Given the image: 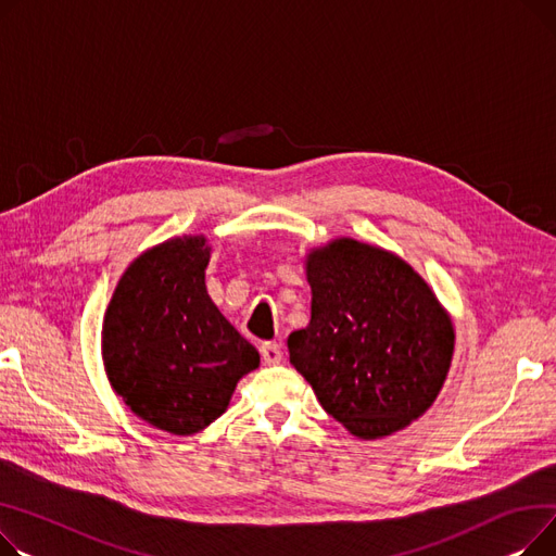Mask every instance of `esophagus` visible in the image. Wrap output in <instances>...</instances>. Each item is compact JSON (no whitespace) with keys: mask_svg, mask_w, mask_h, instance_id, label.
I'll list each match as a JSON object with an SVG mask.
<instances>
[{"mask_svg":"<svg viewBox=\"0 0 556 556\" xmlns=\"http://www.w3.org/2000/svg\"><path fill=\"white\" fill-rule=\"evenodd\" d=\"M260 354H263V362L267 366H276L282 362V348L278 343H271V341L263 343L260 345Z\"/></svg>","mask_w":556,"mask_h":556,"instance_id":"34e87169","label":"esophagus"}]
</instances>
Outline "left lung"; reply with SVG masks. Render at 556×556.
<instances>
[{
  "mask_svg": "<svg viewBox=\"0 0 556 556\" xmlns=\"http://www.w3.org/2000/svg\"><path fill=\"white\" fill-rule=\"evenodd\" d=\"M312 320L287 339L289 362L320 406L362 440L429 410L453 356V323L395 253L350 238L307 255Z\"/></svg>",
  "mask_w": 556,
  "mask_h": 556,
  "instance_id": "8db88e82",
  "label": "left lung"
}]
</instances>
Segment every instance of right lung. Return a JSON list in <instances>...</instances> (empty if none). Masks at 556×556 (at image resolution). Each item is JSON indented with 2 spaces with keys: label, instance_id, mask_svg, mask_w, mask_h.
<instances>
[{
  "label": "right lung",
  "instance_id": "right-lung-1",
  "mask_svg": "<svg viewBox=\"0 0 556 556\" xmlns=\"http://www.w3.org/2000/svg\"><path fill=\"white\" fill-rule=\"evenodd\" d=\"M200 236L163 242L123 274L103 323V358L116 395L173 435L206 429L238 381L260 366L257 350L211 301Z\"/></svg>",
  "mask_w": 556,
  "mask_h": 556
}]
</instances>
